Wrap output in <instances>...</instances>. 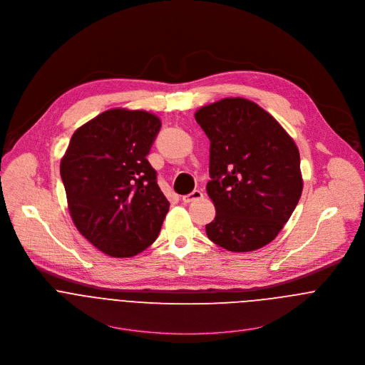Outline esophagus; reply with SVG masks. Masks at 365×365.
Here are the masks:
<instances>
[{
	"label": "esophagus",
	"mask_w": 365,
	"mask_h": 365,
	"mask_svg": "<svg viewBox=\"0 0 365 365\" xmlns=\"http://www.w3.org/2000/svg\"><path fill=\"white\" fill-rule=\"evenodd\" d=\"M202 197H204L202 191H200V190H195V191H192L191 194H188V195H184V197H182V202H184V204H190V202H192V201L201 200Z\"/></svg>",
	"instance_id": "esophagus-1"
}]
</instances>
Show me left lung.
Segmentation results:
<instances>
[{
    "label": "left lung",
    "mask_w": 365,
    "mask_h": 365,
    "mask_svg": "<svg viewBox=\"0 0 365 365\" xmlns=\"http://www.w3.org/2000/svg\"><path fill=\"white\" fill-rule=\"evenodd\" d=\"M210 140L209 198L216 209L209 240L229 252L268 245L291 217L302 194L295 142L259 105L225 98L197 110Z\"/></svg>",
    "instance_id": "8db88e82"
}]
</instances>
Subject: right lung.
Here are the masks:
<instances>
[{
    "instance_id": "add662e5",
    "label": "right lung",
    "mask_w": 365,
    "mask_h": 365,
    "mask_svg": "<svg viewBox=\"0 0 365 365\" xmlns=\"http://www.w3.org/2000/svg\"><path fill=\"white\" fill-rule=\"evenodd\" d=\"M161 122L146 110L109 109L78 128L60 163L71 219L110 257H132L158 236L170 202L149 155Z\"/></svg>"
}]
</instances>
